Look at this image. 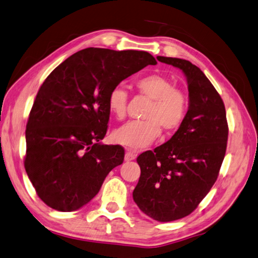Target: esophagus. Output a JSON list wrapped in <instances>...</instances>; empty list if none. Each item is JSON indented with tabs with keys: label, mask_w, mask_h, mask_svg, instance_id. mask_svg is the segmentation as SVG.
Instances as JSON below:
<instances>
[{
	"label": "esophagus",
	"mask_w": 258,
	"mask_h": 258,
	"mask_svg": "<svg viewBox=\"0 0 258 258\" xmlns=\"http://www.w3.org/2000/svg\"><path fill=\"white\" fill-rule=\"evenodd\" d=\"M136 154L130 150V148H126V152H125V155H124V161L125 162H129V161H133L136 159Z\"/></svg>",
	"instance_id": "esophagus-1"
}]
</instances>
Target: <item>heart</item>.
Segmentation results:
<instances>
[{"instance_id": "b5f03b06", "label": "heart", "mask_w": 258, "mask_h": 258, "mask_svg": "<svg viewBox=\"0 0 258 258\" xmlns=\"http://www.w3.org/2000/svg\"><path fill=\"white\" fill-rule=\"evenodd\" d=\"M139 94L152 99L144 114L146 120L132 121L113 133V139L129 148H144L160 136L161 128L173 133L180 128L188 112V96L182 89L164 76L152 74L144 76L135 83ZM128 105V93L122 85L111 89L107 96V107L117 120L124 119Z\"/></svg>"}]
</instances>
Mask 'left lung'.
I'll return each mask as SVG.
<instances>
[{
  "label": "left lung",
  "instance_id": "1",
  "mask_svg": "<svg viewBox=\"0 0 258 258\" xmlns=\"http://www.w3.org/2000/svg\"><path fill=\"white\" fill-rule=\"evenodd\" d=\"M186 76L189 107L170 141L137 157L141 177L133 192L137 206L160 222L182 219L213 187L227 151L224 103L200 68L177 57L157 56Z\"/></svg>",
  "mask_w": 258,
  "mask_h": 258
}]
</instances>
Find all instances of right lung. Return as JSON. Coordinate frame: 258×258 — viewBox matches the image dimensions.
I'll list each match as a JSON object with an SVG mask.
<instances>
[{"label":"right lung","instance_id":"1","mask_svg":"<svg viewBox=\"0 0 258 258\" xmlns=\"http://www.w3.org/2000/svg\"><path fill=\"white\" fill-rule=\"evenodd\" d=\"M156 60L143 51L88 47L57 66L40 86L26 125L25 169L38 197L61 212L79 210L122 164L120 145L99 143L107 130V96Z\"/></svg>","mask_w":258,"mask_h":258}]
</instances>
